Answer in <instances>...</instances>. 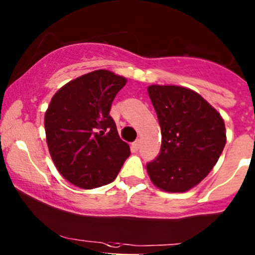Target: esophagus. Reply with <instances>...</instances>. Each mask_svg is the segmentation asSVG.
<instances>
[{"label":"esophagus","instance_id":"esophagus-1","mask_svg":"<svg viewBox=\"0 0 255 255\" xmlns=\"http://www.w3.org/2000/svg\"><path fill=\"white\" fill-rule=\"evenodd\" d=\"M140 144H141L140 139H136V140L133 142V146H134V147H135V149H136V150H138V149H139V147H140Z\"/></svg>","mask_w":255,"mask_h":255}]
</instances>
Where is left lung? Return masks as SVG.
<instances>
[{"mask_svg":"<svg viewBox=\"0 0 255 255\" xmlns=\"http://www.w3.org/2000/svg\"><path fill=\"white\" fill-rule=\"evenodd\" d=\"M147 92L162 133L158 156L146 164L149 177L163 191H187L208 175L222 155L224 120L189 88L153 85Z\"/></svg>","mask_w":255,"mask_h":255,"instance_id":"obj_1","label":"left lung"}]
</instances>
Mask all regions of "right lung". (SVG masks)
Segmentation results:
<instances>
[{
    "instance_id": "add662e5",
    "label": "right lung",
    "mask_w": 255,
    "mask_h": 255,
    "mask_svg": "<svg viewBox=\"0 0 255 255\" xmlns=\"http://www.w3.org/2000/svg\"><path fill=\"white\" fill-rule=\"evenodd\" d=\"M125 77L97 70L70 81L50 100L44 115L47 145L55 167L81 189L115 180L130 155L110 116Z\"/></svg>"
}]
</instances>
